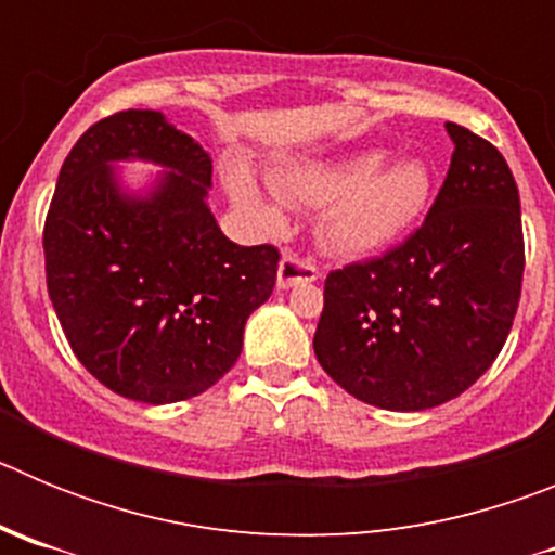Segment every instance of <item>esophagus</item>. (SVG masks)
Here are the masks:
<instances>
[{"instance_id":"34e87169","label":"esophagus","mask_w":555,"mask_h":555,"mask_svg":"<svg viewBox=\"0 0 555 555\" xmlns=\"http://www.w3.org/2000/svg\"><path fill=\"white\" fill-rule=\"evenodd\" d=\"M317 278H320V269L308 261H300L297 255H283V261L278 263V288H292L297 283H313Z\"/></svg>"}]
</instances>
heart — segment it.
Returning <instances> with one entry per match:
<instances>
[{"label":"heart","mask_w":555,"mask_h":555,"mask_svg":"<svg viewBox=\"0 0 555 555\" xmlns=\"http://www.w3.org/2000/svg\"><path fill=\"white\" fill-rule=\"evenodd\" d=\"M272 185L286 203L322 208L317 230L327 253L361 258L403 238L423 219L434 194V171L420 158L386 160L380 150H361L283 166L272 175ZM228 191L253 217H278L242 166L228 171Z\"/></svg>","instance_id":"heart-1"}]
</instances>
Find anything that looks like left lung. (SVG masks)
Segmentation results:
<instances>
[{
	"label": "left lung",
	"instance_id": "left-lung-1",
	"mask_svg": "<svg viewBox=\"0 0 555 555\" xmlns=\"http://www.w3.org/2000/svg\"><path fill=\"white\" fill-rule=\"evenodd\" d=\"M444 127L455 150L423 228L327 274L313 333L322 370L386 411H425L467 391L506 345L522 288L512 169L467 127Z\"/></svg>",
	"mask_w": 555,
	"mask_h": 555
}]
</instances>
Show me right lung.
I'll return each mask as SVG.
<instances>
[{
	"mask_svg": "<svg viewBox=\"0 0 555 555\" xmlns=\"http://www.w3.org/2000/svg\"><path fill=\"white\" fill-rule=\"evenodd\" d=\"M165 169L130 192L115 164ZM210 155L160 111H121L80 135L43 224L49 300L68 345L116 395L150 405L203 395L238 361L281 253L238 247L208 208Z\"/></svg>",
	"mask_w": 555,
	"mask_h": 555,
	"instance_id": "obj_1",
	"label": "right lung"
}]
</instances>
